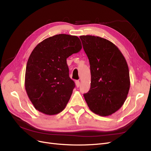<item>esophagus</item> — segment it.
<instances>
[{
  "instance_id": "1",
  "label": "esophagus",
  "mask_w": 151,
  "mask_h": 151,
  "mask_svg": "<svg viewBox=\"0 0 151 151\" xmlns=\"http://www.w3.org/2000/svg\"><path fill=\"white\" fill-rule=\"evenodd\" d=\"M76 85L77 88H79V87L80 86V82H79V81H76Z\"/></svg>"
}]
</instances>
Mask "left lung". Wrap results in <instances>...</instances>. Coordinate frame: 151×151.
Wrapping results in <instances>:
<instances>
[{"instance_id":"1","label":"left lung","mask_w":151,"mask_h":151,"mask_svg":"<svg viewBox=\"0 0 151 151\" xmlns=\"http://www.w3.org/2000/svg\"><path fill=\"white\" fill-rule=\"evenodd\" d=\"M90 63L91 88L84 94L88 106L102 116L112 115L125 103L130 89L129 70L120 50L99 36H81Z\"/></svg>"}]
</instances>
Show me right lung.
I'll return each instance as SVG.
<instances>
[{
	"label": "right lung",
	"instance_id": "obj_1",
	"mask_svg": "<svg viewBox=\"0 0 151 151\" xmlns=\"http://www.w3.org/2000/svg\"><path fill=\"white\" fill-rule=\"evenodd\" d=\"M82 48L76 36L59 34L38 43L27 62L25 89L35 108L48 115L65 108L75 87L67 58Z\"/></svg>",
	"mask_w": 151,
	"mask_h": 151
}]
</instances>
